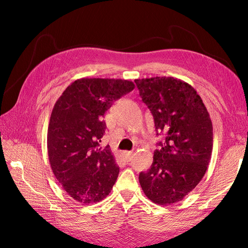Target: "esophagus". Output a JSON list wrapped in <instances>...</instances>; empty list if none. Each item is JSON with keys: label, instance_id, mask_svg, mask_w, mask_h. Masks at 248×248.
Listing matches in <instances>:
<instances>
[{"label": "esophagus", "instance_id": "esophagus-1", "mask_svg": "<svg viewBox=\"0 0 248 248\" xmlns=\"http://www.w3.org/2000/svg\"><path fill=\"white\" fill-rule=\"evenodd\" d=\"M123 155H124V160L127 161V162H130L131 160L133 159V152H131V151H124Z\"/></svg>", "mask_w": 248, "mask_h": 248}]
</instances>
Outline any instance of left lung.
I'll return each mask as SVG.
<instances>
[{"label":"left lung","mask_w":248,"mask_h":248,"mask_svg":"<svg viewBox=\"0 0 248 248\" xmlns=\"http://www.w3.org/2000/svg\"><path fill=\"white\" fill-rule=\"evenodd\" d=\"M154 116L156 135H163L154 162L140 173V183L152 202H180L203 178L211 159L213 128L202 98L186 82L171 77L134 81Z\"/></svg>","instance_id":"left-lung-1"}]
</instances>
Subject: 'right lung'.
Instances as JSON below:
<instances>
[{
  "instance_id": "obj_1",
  "label": "right lung",
  "mask_w": 248,
  "mask_h": 248,
  "mask_svg": "<svg viewBox=\"0 0 248 248\" xmlns=\"http://www.w3.org/2000/svg\"><path fill=\"white\" fill-rule=\"evenodd\" d=\"M133 82L120 78H78L68 86L52 110L46 145L52 170L77 202H101L117 180L119 167L109 147L100 141L105 112L132 92Z\"/></svg>"
}]
</instances>
